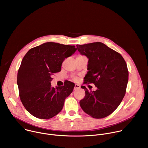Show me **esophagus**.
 Masks as SVG:
<instances>
[{"mask_svg": "<svg viewBox=\"0 0 148 148\" xmlns=\"http://www.w3.org/2000/svg\"><path fill=\"white\" fill-rule=\"evenodd\" d=\"M80 88V86L78 85V84H75L74 86V90H77V89H79Z\"/></svg>", "mask_w": 148, "mask_h": 148, "instance_id": "esophagus-1", "label": "esophagus"}]
</instances>
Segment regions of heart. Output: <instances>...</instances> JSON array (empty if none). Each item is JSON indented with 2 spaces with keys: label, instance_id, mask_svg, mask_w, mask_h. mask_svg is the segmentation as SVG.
Wrapping results in <instances>:
<instances>
[{
  "label": "heart",
  "instance_id": "heart-1",
  "mask_svg": "<svg viewBox=\"0 0 148 148\" xmlns=\"http://www.w3.org/2000/svg\"><path fill=\"white\" fill-rule=\"evenodd\" d=\"M80 56H80V55H79V56H78V57H80ZM75 79H76V78H75Z\"/></svg>",
  "mask_w": 148,
  "mask_h": 148
}]
</instances>
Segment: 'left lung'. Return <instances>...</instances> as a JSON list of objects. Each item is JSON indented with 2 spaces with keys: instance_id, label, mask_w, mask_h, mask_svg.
Wrapping results in <instances>:
<instances>
[{
  "instance_id": "8db88e82",
  "label": "left lung",
  "mask_w": 148,
  "mask_h": 148,
  "mask_svg": "<svg viewBox=\"0 0 148 148\" xmlns=\"http://www.w3.org/2000/svg\"><path fill=\"white\" fill-rule=\"evenodd\" d=\"M82 55L88 58L87 74L84 84L93 83L97 87L89 91L79 101L82 110L94 118L100 119L111 114L119 105L126 92L128 70L122 56L101 42L77 45Z\"/></svg>"
}]
</instances>
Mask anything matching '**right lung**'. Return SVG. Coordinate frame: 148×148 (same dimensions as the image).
<instances>
[{"label": "right lung", "mask_w": 148, "mask_h": 148, "mask_svg": "<svg viewBox=\"0 0 148 148\" xmlns=\"http://www.w3.org/2000/svg\"><path fill=\"white\" fill-rule=\"evenodd\" d=\"M76 50L75 46L47 42L31 49L24 56L17 82L20 100L34 116L47 119L62 110L75 84L67 81L63 86L54 88L51 85V77L61 71L63 61Z\"/></svg>", "instance_id": "obj_1"}]
</instances>
